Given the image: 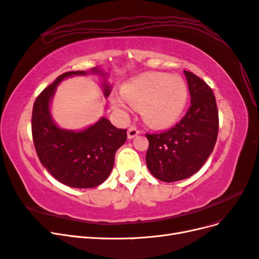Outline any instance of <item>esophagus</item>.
I'll return each mask as SVG.
<instances>
[{"instance_id": "34e87169", "label": "esophagus", "mask_w": 259, "mask_h": 259, "mask_svg": "<svg viewBox=\"0 0 259 259\" xmlns=\"http://www.w3.org/2000/svg\"><path fill=\"white\" fill-rule=\"evenodd\" d=\"M138 134H139V131L136 127H134V126H131L127 130V137H128V139H133L134 137H136Z\"/></svg>"}]
</instances>
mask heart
Here are the masks:
<instances>
[{"label": "heart", "instance_id": "b5f03b06", "mask_svg": "<svg viewBox=\"0 0 259 259\" xmlns=\"http://www.w3.org/2000/svg\"><path fill=\"white\" fill-rule=\"evenodd\" d=\"M111 105L127 113L132 105L142 107L144 120L156 127L175 123L188 101V88L183 77L161 72H148L124 85L123 93H114Z\"/></svg>", "mask_w": 259, "mask_h": 259}]
</instances>
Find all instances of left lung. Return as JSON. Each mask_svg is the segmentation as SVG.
<instances>
[{
  "label": "left lung",
  "mask_w": 259,
  "mask_h": 259,
  "mask_svg": "<svg viewBox=\"0 0 259 259\" xmlns=\"http://www.w3.org/2000/svg\"><path fill=\"white\" fill-rule=\"evenodd\" d=\"M191 97L186 115L173 128L146 134V163L150 173L164 183L183 180L197 173L213 152L218 135V110L209 86L199 76L184 71Z\"/></svg>",
  "instance_id": "obj_1"
}]
</instances>
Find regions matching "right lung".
<instances>
[{
    "label": "right lung",
    "instance_id": "add662e5",
    "mask_svg": "<svg viewBox=\"0 0 259 259\" xmlns=\"http://www.w3.org/2000/svg\"><path fill=\"white\" fill-rule=\"evenodd\" d=\"M97 74L104 96L110 95L108 73L95 67L90 71H70L59 75L34 101L32 137L42 165L58 182L72 188H94L110 175L114 155L125 142L126 130L116 128L107 117L80 131L61 128L54 121L51 105L58 84L74 75Z\"/></svg>",
    "mask_w": 259,
    "mask_h": 259
}]
</instances>
